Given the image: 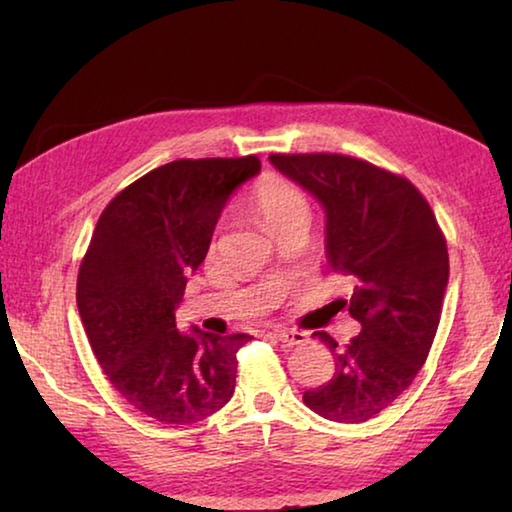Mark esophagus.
Wrapping results in <instances>:
<instances>
[{
	"mask_svg": "<svg viewBox=\"0 0 512 512\" xmlns=\"http://www.w3.org/2000/svg\"><path fill=\"white\" fill-rule=\"evenodd\" d=\"M273 336L284 345H300L307 341V334L298 332V329H273Z\"/></svg>",
	"mask_w": 512,
	"mask_h": 512,
	"instance_id": "1",
	"label": "esophagus"
}]
</instances>
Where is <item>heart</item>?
Segmentation results:
<instances>
[{"label":"heart","mask_w":512,"mask_h":512,"mask_svg":"<svg viewBox=\"0 0 512 512\" xmlns=\"http://www.w3.org/2000/svg\"><path fill=\"white\" fill-rule=\"evenodd\" d=\"M255 201H257V212L264 219L266 228L293 212L307 210L305 198H302L298 189L277 178H266L264 183L259 185Z\"/></svg>","instance_id":"heart-1"}]
</instances>
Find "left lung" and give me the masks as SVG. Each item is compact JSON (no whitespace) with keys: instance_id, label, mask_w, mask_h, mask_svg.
Wrapping results in <instances>:
<instances>
[{"instance_id":"obj_1","label":"left lung","mask_w":512,"mask_h":512,"mask_svg":"<svg viewBox=\"0 0 512 512\" xmlns=\"http://www.w3.org/2000/svg\"><path fill=\"white\" fill-rule=\"evenodd\" d=\"M325 210V255L352 275L348 305L361 332L334 354L327 384L302 402L334 422H366L391 406L427 361L449 282V255L429 203L409 180L336 153L268 155Z\"/></svg>"}]
</instances>
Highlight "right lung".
<instances>
[{
	"label": "right lung",
	"instance_id": "obj_1",
	"mask_svg": "<svg viewBox=\"0 0 512 512\" xmlns=\"http://www.w3.org/2000/svg\"><path fill=\"white\" fill-rule=\"evenodd\" d=\"M259 169L255 155L169 162L112 198L94 228L76 282L83 329L117 393L162 424L205 420L235 393L253 336L180 332L176 309L225 203Z\"/></svg>",
	"mask_w": 512,
	"mask_h": 512
}]
</instances>
